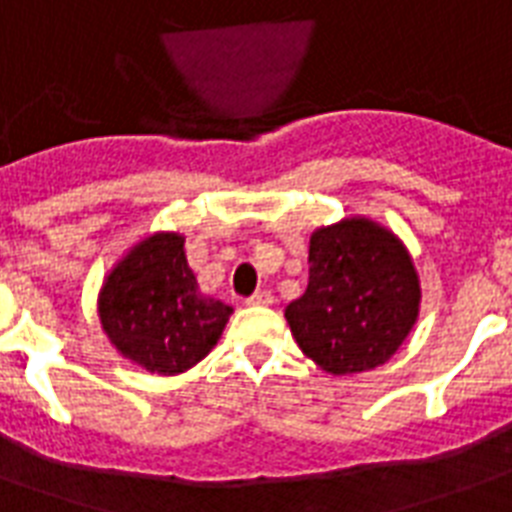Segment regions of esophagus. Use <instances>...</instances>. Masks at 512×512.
<instances>
[{"mask_svg":"<svg viewBox=\"0 0 512 512\" xmlns=\"http://www.w3.org/2000/svg\"><path fill=\"white\" fill-rule=\"evenodd\" d=\"M271 303H273V295L268 292V289H257L255 295L247 300V305H271Z\"/></svg>","mask_w":512,"mask_h":512,"instance_id":"obj_1","label":"esophagus"}]
</instances>
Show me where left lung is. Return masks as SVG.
<instances>
[{
    "mask_svg": "<svg viewBox=\"0 0 512 512\" xmlns=\"http://www.w3.org/2000/svg\"><path fill=\"white\" fill-rule=\"evenodd\" d=\"M308 265L305 295L284 311L300 350L329 374L385 364L420 313V276L401 239L345 217L311 233Z\"/></svg>",
    "mask_w": 512,
    "mask_h": 512,
    "instance_id": "8db88e82",
    "label": "left lung"
}]
</instances>
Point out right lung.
Wrapping results in <instances>:
<instances>
[{
	"instance_id": "obj_1",
	"label": "right lung",
	"mask_w": 512,
	"mask_h": 512,
	"mask_svg": "<svg viewBox=\"0 0 512 512\" xmlns=\"http://www.w3.org/2000/svg\"><path fill=\"white\" fill-rule=\"evenodd\" d=\"M183 247L180 233H151L114 265L98 297L111 345L164 377L199 364L233 313L231 305L201 295Z\"/></svg>"
}]
</instances>
